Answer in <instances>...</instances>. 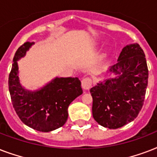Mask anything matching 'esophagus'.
<instances>
[{
	"label": "esophagus",
	"instance_id": "1",
	"mask_svg": "<svg viewBox=\"0 0 157 157\" xmlns=\"http://www.w3.org/2000/svg\"><path fill=\"white\" fill-rule=\"evenodd\" d=\"M81 85H82V88L84 90H89L92 86V80L89 77L84 78L81 81Z\"/></svg>",
	"mask_w": 157,
	"mask_h": 157
}]
</instances>
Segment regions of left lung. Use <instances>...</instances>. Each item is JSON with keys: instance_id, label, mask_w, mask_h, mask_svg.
<instances>
[{"instance_id": "left-lung-1", "label": "left lung", "mask_w": 157, "mask_h": 157, "mask_svg": "<svg viewBox=\"0 0 157 157\" xmlns=\"http://www.w3.org/2000/svg\"><path fill=\"white\" fill-rule=\"evenodd\" d=\"M107 72L115 74L114 78L100 81L90 90L92 113L100 125L114 129L133 121L144 105L148 69L140 45L124 46L117 63Z\"/></svg>"}]
</instances>
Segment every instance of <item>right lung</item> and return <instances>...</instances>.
<instances>
[{"mask_svg": "<svg viewBox=\"0 0 157 157\" xmlns=\"http://www.w3.org/2000/svg\"><path fill=\"white\" fill-rule=\"evenodd\" d=\"M34 42L24 43L16 51L9 76V90L16 113L23 123L40 132L59 129L66 123L70 103L83 93L77 77H55L37 90L21 86L18 62Z\"/></svg>", "mask_w": 157, "mask_h": 157, "instance_id": "right-lung-1", "label": "right lung"}]
</instances>
